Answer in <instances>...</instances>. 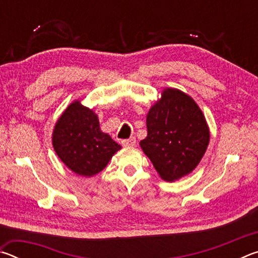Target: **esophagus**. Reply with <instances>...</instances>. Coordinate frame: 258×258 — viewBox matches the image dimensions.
Instances as JSON below:
<instances>
[{
  "mask_svg": "<svg viewBox=\"0 0 258 258\" xmlns=\"http://www.w3.org/2000/svg\"><path fill=\"white\" fill-rule=\"evenodd\" d=\"M135 145H137V140H135V138H131V139L123 140V141H121V146L125 147V148L134 147Z\"/></svg>",
  "mask_w": 258,
  "mask_h": 258,
  "instance_id": "obj_1",
  "label": "esophagus"
}]
</instances>
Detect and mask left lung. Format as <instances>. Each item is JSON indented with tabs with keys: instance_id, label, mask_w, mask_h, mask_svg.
<instances>
[{
	"instance_id": "8db88e82",
	"label": "left lung",
	"mask_w": 258,
	"mask_h": 258,
	"mask_svg": "<svg viewBox=\"0 0 258 258\" xmlns=\"http://www.w3.org/2000/svg\"><path fill=\"white\" fill-rule=\"evenodd\" d=\"M148 134L140 147L164 181L174 182L197 167L207 150L209 127L190 95L166 87L147 113Z\"/></svg>"
}]
</instances>
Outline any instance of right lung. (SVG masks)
<instances>
[{
  "label": "right lung",
  "mask_w": 258,
  "mask_h": 258,
  "mask_svg": "<svg viewBox=\"0 0 258 258\" xmlns=\"http://www.w3.org/2000/svg\"><path fill=\"white\" fill-rule=\"evenodd\" d=\"M55 154L77 175L91 177L106 167L121 149L100 128L98 115L75 100L64 109L52 132Z\"/></svg>",
  "instance_id": "1"
}]
</instances>
